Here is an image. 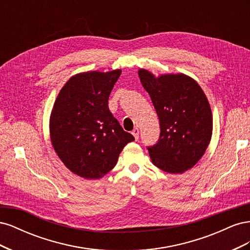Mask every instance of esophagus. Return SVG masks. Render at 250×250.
I'll return each instance as SVG.
<instances>
[{
    "label": "esophagus",
    "mask_w": 250,
    "mask_h": 250,
    "mask_svg": "<svg viewBox=\"0 0 250 250\" xmlns=\"http://www.w3.org/2000/svg\"><path fill=\"white\" fill-rule=\"evenodd\" d=\"M132 135L134 137V139H135V141H138L139 140V134H140V130H139V128H134V129L132 130Z\"/></svg>",
    "instance_id": "obj_1"
}]
</instances>
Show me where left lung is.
Wrapping results in <instances>:
<instances>
[{
    "mask_svg": "<svg viewBox=\"0 0 250 250\" xmlns=\"http://www.w3.org/2000/svg\"><path fill=\"white\" fill-rule=\"evenodd\" d=\"M138 74L161 124L160 140L148 148L151 161L170 174L190 170L206 152L213 134V115L206 94L197 81L184 73L155 76L140 69Z\"/></svg>",
    "mask_w": 250,
    "mask_h": 250,
    "instance_id": "8db88e82",
    "label": "left lung"
}]
</instances>
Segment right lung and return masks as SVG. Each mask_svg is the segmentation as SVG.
Wrapping results in <instances>:
<instances>
[{
  "instance_id": "1",
  "label": "right lung",
  "mask_w": 250,
  "mask_h": 250,
  "mask_svg": "<svg viewBox=\"0 0 250 250\" xmlns=\"http://www.w3.org/2000/svg\"><path fill=\"white\" fill-rule=\"evenodd\" d=\"M120 69L75 74L60 89L50 115V139L72 173L99 179L113 169L132 134L123 130L108 108Z\"/></svg>"
}]
</instances>
